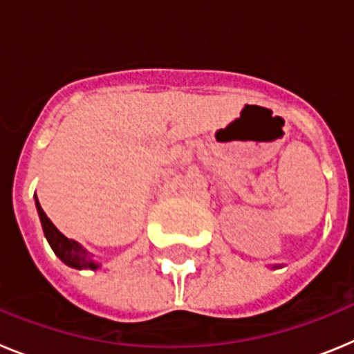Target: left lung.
<instances>
[{"mask_svg": "<svg viewBox=\"0 0 354 354\" xmlns=\"http://www.w3.org/2000/svg\"><path fill=\"white\" fill-rule=\"evenodd\" d=\"M274 268H280V266H274Z\"/></svg>", "mask_w": 354, "mask_h": 354, "instance_id": "1", "label": "left lung"}]
</instances>
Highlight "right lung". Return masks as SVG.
<instances>
[{
	"mask_svg": "<svg viewBox=\"0 0 354 354\" xmlns=\"http://www.w3.org/2000/svg\"><path fill=\"white\" fill-rule=\"evenodd\" d=\"M35 205L40 216V223H42L44 228V236L48 239L53 252L58 255V259H60L62 262H65L67 266H71V268H74V270H97V268H99V262L93 261L92 255H90L80 243L65 237L64 234L53 225V221L49 220L48 216H46V212L42 211V207H40L37 196Z\"/></svg>",
	"mask_w": 354,
	"mask_h": 354,
	"instance_id": "1",
	"label": "right lung"
}]
</instances>
